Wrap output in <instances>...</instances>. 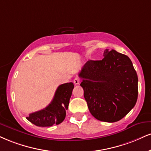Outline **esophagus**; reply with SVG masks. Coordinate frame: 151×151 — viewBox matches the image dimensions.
Returning <instances> with one entry per match:
<instances>
[{
	"mask_svg": "<svg viewBox=\"0 0 151 151\" xmlns=\"http://www.w3.org/2000/svg\"><path fill=\"white\" fill-rule=\"evenodd\" d=\"M79 81H80V79H79V77H76L75 79H74V83L75 85H77L79 83Z\"/></svg>",
	"mask_w": 151,
	"mask_h": 151,
	"instance_id": "34e87169",
	"label": "esophagus"
}]
</instances>
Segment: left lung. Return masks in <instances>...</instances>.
Listing matches in <instances>:
<instances>
[{
	"label": "left lung",
	"mask_w": 151,
	"mask_h": 151,
	"mask_svg": "<svg viewBox=\"0 0 151 151\" xmlns=\"http://www.w3.org/2000/svg\"><path fill=\"white\" fill-rule=\"evenodd\" d=\"M101 60H88L79 77L88 110L96 119L115 122L134 108L138 98V77L128 56L105 49Z\"/></svg>",
	"instance_id": "obj_1"
}]
</instances>
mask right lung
<instances>
[{"label": "right lung", "mask_w": 151, "mask_h": 151, "mask_svg": "<svg viewBox=\"0 0 151 151\" xmlns=\"http://www.w3.org/2000/svg\"><path fill=\"white\" fill-rule=\"evenodd\" d=\"M73 88L72 82L60 85L51 103L43 110L29 114L27 119L38 127H51L60 124L66 116Z\"/></svg>", "instance_id": "obj_1"}]
</instances>
